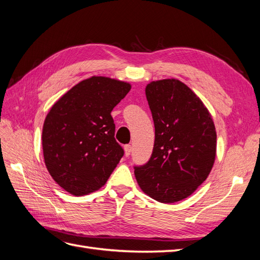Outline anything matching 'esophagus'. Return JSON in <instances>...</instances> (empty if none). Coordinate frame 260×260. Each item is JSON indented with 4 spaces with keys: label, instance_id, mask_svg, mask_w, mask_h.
I'll return each mask as SVG.
<instances>
[{
    "label": "esophagus",
    "instance_id": "obj_1",
    "mask_svg": "<svg viewBox=\"0 0 260 260\" xmlns=\"http://www.w3.org/2000/svg\"><path fill=\"white\" fill-rule=\"evenodd\" d=\"M123 149H124V156H126V157H129V155L131 154V149H132L131 145H124Z\"/></svg>",
    "mask_w": 260,
    "mask_h": 260
}]
</instances>
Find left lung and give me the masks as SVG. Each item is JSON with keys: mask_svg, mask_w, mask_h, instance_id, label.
<instances>
[{"mask_svg": "<svg viewBox=\"0 0 260 260\" xmlns=\"http://www.w3.org/2000/svg\"><path fill=\"white\" fill-rule=\"evenodd\" d=\"M145 94L155 123V144L148 162L134 168V175L150 198L175 203L208 178L216 157L215 124L200 98L181 80H154Z\"/></svg>", "mask_w": 260, "mask_h": 260, "instance_id": "obj_1", "label": "left lung"}]
</instances>
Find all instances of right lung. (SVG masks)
<instances>
[{"label": "right lung", "instance_id": "obj_1", "mask_svg": "<svg viewBox=\"0 0 260 260\" xmlns=\"http://www.w3.org/2000/svg\"><path fill=\"white\" fill-rule=\"evenodd\" d=\"M130 89L122 80L91 76L51 106L42 132L44 160L55 182L71 194L100 189L123 156L111 112Z\"/></svg>", "mask_w": 260, "mask_h": 260}]
</instances>
